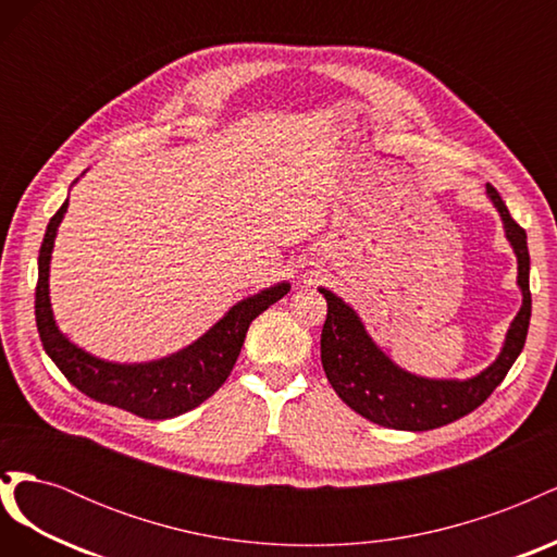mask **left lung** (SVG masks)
Listing matches in <instances>:
<instances>
[{
  "instance_id": "obj_1",
  "label": "left lung",
  "mask_w": 557,
  "mask_h": 557,
  "mask_svg": "<svg viewBox=\"0 0 557 557\" xmlns=\"http://www.w3.org/2000/svg\"><path fill=\"white\" fill-rule=\"evenodd\" d=\"M487 197L502 215L504 232L518 258V288L522 307L507 332L497 360L481 374L458 379H423L404 372L367 334L360 315L342 297L318 288L327 299V318L320 334V360L334 393L362 418L376 425L409 432H425L453 423L493 395L528 339L532 295L528 234L504 205L499 193L487 183Z\"/></svg>"
}]
</instances>
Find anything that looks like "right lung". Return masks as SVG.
<instances>
[{
	"mask_svg": "<svg viewBox=\"0 0 557 557\" xmlns=\"http://www.w3.org/2000/svg\"><path fill=\"white\" fill-rule=\"evenodd\" d=\"M70 207V199L50 218L39 248V281H37V330L48 358L58 364L60 372L83 395L95 401L109 404L148 420L174 418L199 407L221 387L234 362H237L248 325L262 311L288 295L290 283H276L258 295L242 299L218 323L201 334L197 342L185 346L172 356L153 362L121 364L90 356L78 348L58 330L53 309L48 297L50 252H53L55 234Z\"/></svg>",
	"mask_w": 557,
	"mask_h": 557,
	"instance_id": "1",
	"label": "right lung"
}]
</instances>
